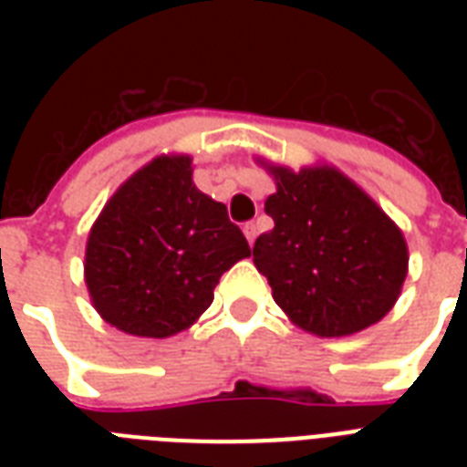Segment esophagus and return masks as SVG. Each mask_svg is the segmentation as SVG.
<instances>
[{
  "label": "esophagus",
  "mask_w": 467,
  "mask_h": 467,
  "mask_svg": "<svg viewBox=\"0 0 467 467\" xmlns=\"http://www.w3.org/2000/svg\"><path fill=\"white\" fill-rule=\"evenodd\" d=\"M242 230H244V237H247L249 244H254V240H256V225H254V223H244V227H242Z\"/></svg>",
  "instance_id": "34e87169"
}]
</instances>
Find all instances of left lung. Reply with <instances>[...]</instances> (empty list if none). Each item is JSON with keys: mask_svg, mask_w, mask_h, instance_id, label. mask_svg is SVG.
<instances>
[{"mask_svg": "<svg viewBox=\"0 0 467 467\" xmlns=\"http://www.w3.org/2000/svg\"><path fill=\"white\" fill-rule=\"evenodd\" d=\"M256 164L274 176L276 193L264 203L274 230L254 242V266L285 317L327 339L380 322L407 278L402 230L332 164Z\"/></svg>", "mask_w": 467, "mask_h": 467, "instance_id": "obj_1", "label": "left lung"}]
</instances>
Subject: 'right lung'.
I'll use <instances>...</instances> for the list:
<instances>
[{
    "mask_svg": "<svg viewBox=\"0 0 467 467\" xmlns=\"http://www.w3.org/2000/svg\"><path fill=\"white\" fill-rule=\"evenodd\" d=\"M189 155H160L120 183L87 237L84 284L101 319L167 339L213 303L230 266L252 254L227 208L193 183Z\"/></svg>",
    "mask_w": 467,
    "mask_h": 467,
    "instance_id": "right-lung-1",
    "label": "right lung"
}]
</instances>
